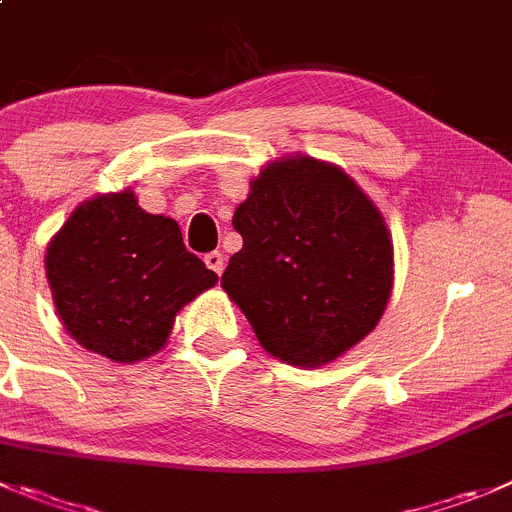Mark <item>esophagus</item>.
Masks as SVG:
<instances>
[{
    "label": "esophagus",
    "mask_w": 512,
    "mask_h": 512,
    "mask_svg": "<svg viewBox=\"0 0 512 512\" xmlns=\"http://www.w3.org/2000/svg\"><path fill=\"white\" fill-rule=\"evenodd\" d=\"M203 261H206V266L213 271V274H218V276L223 274V266H226V261H223V253L221 251L206 253V259H203Z\"/></svg>",
    "instance_id": "obj_1"
}]
</instances>
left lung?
Here are the masks:
<instances>
[{"mask_svg":"<svg viewBox=\"0 0 512 512\" xmlns=\"http://www.w3.org/2000/svg\"><path fill=\"white\" fill-rule=\"evenodd\" d=\"M243 248L221 286L261 347L294 367H319L362 342L392 291V241L382 213L337 165L271 163L233 213Z\"/></svg>","mask_w":512,"mask_h":512,"instance_id":"left-lung-1","label":"left lung"}]
</instances>
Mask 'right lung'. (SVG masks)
I'll use <instances>...</instances> for the list:
<instances>
[{"label": "right lung", "instance_id": "add662e5", "mask_svg": "<svg viewBox=\"0 0 512 512\" xmlns=\"http://www.w3.org/2000/svg\"><path fill=\"white\" fill-rule=\"evenodd\" d=\"M45 269L70 337L125 364L163 349L180 306L218 281L178 223L145 213L133 191L77 206L52 238Z\"/></svg>", "mask_w": 512, "mask_h": 512}]
</instances>
